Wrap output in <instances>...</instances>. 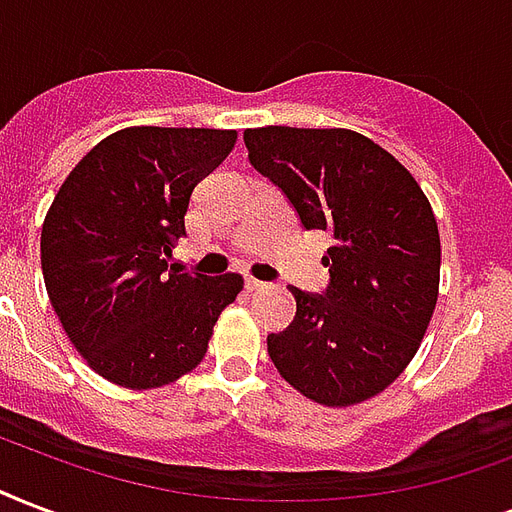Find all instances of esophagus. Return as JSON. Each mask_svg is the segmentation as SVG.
<instances>
[{"label":"esophagus","mask_w":512,"mask_h":512,"mask_svg":"<svg viewBox=\"0 0 512 512\" xmlns=\"http://www.w3.org/2000/svg\"><path fill=\"white\" fill-rule=\"evenodd\" d=\"M247 290L249 292H263V290H268V284L257 282V279H247Z\"/></svg>","instance_id":"obj_1"}]
</instances>
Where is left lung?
Listing matches in <instances>:
<instances>
[{"label": "left lung", "mask_w": 512, "mask_h": 512, "mask_svg": "<svg viewBox=\"0 0 512 512\" xmlns=\"http://www.w3.org/2000/svg\"><path fill=\"white\" fill-rule=\"evenodd\" d=\"M249 161L308 230H330L325 298L290 287L295 319L268 335L279 376L311 403L349 408L416 357L440 287L435 212L392 152L349 128L244 131Z\"/></svg>", "instance_id": "left-lung-1"}]
</instances>
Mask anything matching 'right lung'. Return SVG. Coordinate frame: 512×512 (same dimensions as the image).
<instances>
[{"mask_svg":"<svg viewBox=\"0 0 512 512\" xmlns=\"http://www.w3.org/2000/svg\"><path fill=\"white\" fill-rule=\"evenodd\" d=\"M236 139L222 128H123L58 187L39 239L45 290L66 338L112 384L144 392L187 376L244 290L239 273L169 268L193 187Z\"/></svg>","mask_w":512,"mask_h":512,"instance_id":"add662e5","label":"right lung"}]
</instances>
